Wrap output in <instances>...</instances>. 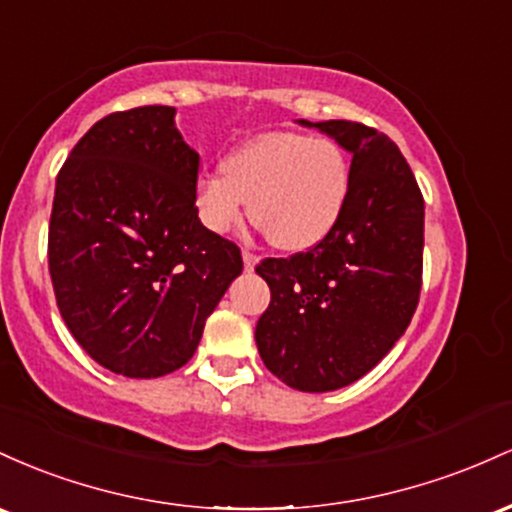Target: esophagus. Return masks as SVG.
Here are the masks:
<instances>
[{
	"label": "esophagus",
	"instance_id": "obj_1",
	"mask_svg": "<svg viewBox=\"0 0 512 512\" xmlns=\"http://www.w3.org/2000/svg\"><path fill=\"white\" fill-rule=\"evenodd\" d=\"M241 258H244V268H246V271H254L256 263H258V256L254 254V251L244 249V251H241Z\"/></svg>",
	"mask_w": 512,
	"mask_h": 512
}]
</instances>
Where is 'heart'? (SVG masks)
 I'll return each mask as SVG.
<instances>
[{"label": "heart", "mask_w": 512, "mask_h": 512, "mask_svg": "<svg viewBox=\"0 0 512 512\" xmlns=\"http://www.w3.org/2000/svg\"><path fill=\"white\" fill-rule=\"evenodd\" d=\"M225 171L195 181V210L210 232H232L249 200L251 222L283 251L319 244L348 205L353 166L331 137L266 132L234 149Z\"/></svg>", "instance_id": "b5f03b06"}]
</instances>
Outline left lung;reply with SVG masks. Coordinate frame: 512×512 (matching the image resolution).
Here are the masks:
<instances>
[{"label": "left lung", "mask_w": 512, "mask_h": 512, "mask_svg": "<svg viewBox=\"0 0 512 512\" xmlns=\"http://www.w3.org/2000/svg\"><path fill=\"white\" fill-rule=\"evenodd\" d=\"M304 125L353 154V183L319 244L256 266L271 287L256 346L287 387L331 392L370 372L411 324L423 283V195L384 132L353 120Z\"/></svg>", "instance_id": "1"}]
</instances>
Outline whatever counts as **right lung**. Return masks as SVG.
<instances>
[{"label":"right lung","instance_id":"obj_1","mask_svg":"<svg viewBox=\"0 0 512 512\" xmlns=\"http://www.w3.org/2000/svg\"><path fill=\"white\" fill-rule=\"evenodd\" d=\"M171 106L101 118L62 164L48 229L57 309L96 363L162 377L193 358L205 319L244 271L195 210L200 157Z\"/></svg>","mask_w":512,"mask_h":512}]
</instances>
